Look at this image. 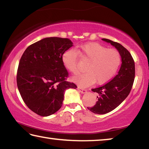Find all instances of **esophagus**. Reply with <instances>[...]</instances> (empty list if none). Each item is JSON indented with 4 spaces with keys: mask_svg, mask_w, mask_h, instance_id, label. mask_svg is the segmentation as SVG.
<instances>
[{
    "mask_svg": "<svg viewBox=\"0 0 149 149\" xmlns=\"http://www.w3.org/2000/svg\"><path fill=\"white\" fill-rule=\"evenodd\" d=\"M77 90L79 91L80 93H83V94H84V93H87V90L86 89H84V88H82V87H77Z\"/></svg>",
    "mask_w": 149,
    "mask_h": 149,
    "instance_id": "34e87169",
    "label": "esophagus"
}]
</instances>
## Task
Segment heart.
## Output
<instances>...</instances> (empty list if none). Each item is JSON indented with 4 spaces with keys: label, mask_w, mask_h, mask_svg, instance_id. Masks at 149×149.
Listing matches in <instances>:
<instances>
[{
    "label": "heart",
    "mask_w": 149,
    "mask_h": 149,
    "mask_svg": "<svg viewBox=\"0 0 149 149\" xmlns=\"http://www.w3.org/2000/svg\"><path fill=\"white\" fill-rule=\"evenodd\" d=\"M83 59L89 60L85 65L86 72L74 76L73 81L82 87H87L96 81L102 85L109 81L116 74L121 64V55L117 50L107 49L98 42H87L77 48ZM62 61L64 67L72 74L79 72L77 53L74 49L64 52Z\"/></svg>",
    "instance_id": "heart-1"
}]
</instances>
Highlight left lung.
Instances as JSON below:
<instances>
[{"label":"left lung","mask_w":149,"mask_h":149,"mask_svg":"<svg viewBox=\"0 0 149 149\" xmlns=\"http://www.w3.org/2000/svg\"><path fill=\"white\" fill-rule=\"evenodd\" d=\"M102 40L110 43L118 50L122 64L118 74L110 81L92 89L98 93V101L94 107L87 108L98 114H107L118 107L129 95L135 78V62L130 52L118 42L107 39Z\"/></svg>","instance_id":"1"}]
</instances>
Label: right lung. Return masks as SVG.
Listing matches in <instances>:
<instances>
[{"mask_svg": "<svg viewBox=\"0 0 149 149\" xmlns=\"http://www.w3.org/2000/svg\"><path fill=\"white\" fill-rule=\"evenodd\" d=\"M72 46L69 39L47 37L30 45L22 56L17 88L27 107L37 114H54L62 107L65 91L77 88L65 81L68 72L62 61V54Z\"/></svg>", "mask_w": 149, "mask_h": 149, "instance_id": "obj_1", "label": "right lung"}]
</instances>
